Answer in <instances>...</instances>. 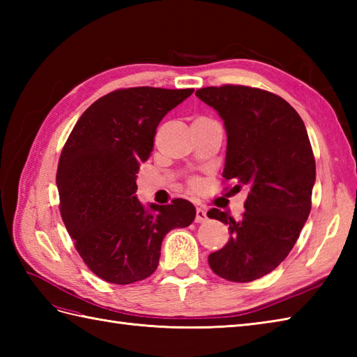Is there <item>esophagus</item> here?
<instances>
[{
    "mask_svg": "<svg viewBox=\"0 0 357 357\" xmlns=\"http://www.w3.org/2000/svg\"><path fill=\"white\" fill-rule=\"evenodd\" d=\"M196 222H206L207 221V210L198 207L196 208V218H195Z\"/></svg>",
    "mask_w": 357,
    "mask_h": 357,
    "instance_id": "34e87169",
    "label": "esophagus"
}]
</instances>
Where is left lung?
<instances>
[{
	"mask_svg": "<svg viewBox=\"0 0 357 357\" xmlns=\"http://www.w3.org/2000/svg\"><path fill=\"white\" fill-rule=\"evenodd\" d=\"M224 121L222 176L248 188L239 221L218 208L207 216L229 225V242L208 256L231 282H252L282 262L312 210L316 162L304 121L282 98L245 86L196 90Z\"/></svg>",
	"mask_w": 357,
	"mask_h": 357,
	"instance_id": "left-lung-1",
	"label": "left lung"
}]
</instances>
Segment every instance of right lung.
<instances>
[{
    "label": "right lung",
    "mask_w": 357,
    "mask_h": 357,
    "mask_svg": "<svg viewBox=\"0 0 357 357\" xmlns=\"http://www.w3.org/2000/svg\"><path fill=\"white\" fill-rule=\"evenodd\" d=\"M193 89L115 90L82 113L59 158V211L82 261L98 278L127 285L153 273L165 234L188 227L192 202L169 206L136 198L139 164L153 150L156 127Z\"/></svg>",
    "instance_id": "1"
}]
</instances>
